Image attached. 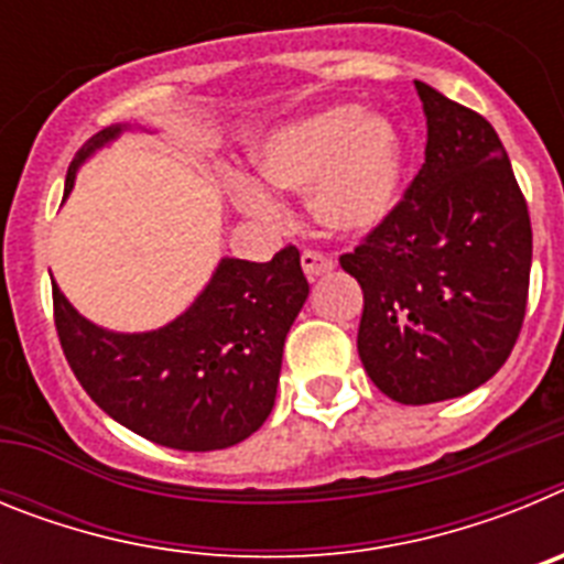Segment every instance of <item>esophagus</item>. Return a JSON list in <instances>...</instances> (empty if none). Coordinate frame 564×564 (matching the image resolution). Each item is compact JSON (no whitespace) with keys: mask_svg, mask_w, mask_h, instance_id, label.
I'll return each mask as SVG.
<instances>
[{"mask_svg":"<svg viewBox=\"0 0 564 564\" xmlns=\"http://www.w3.org/2000/svg\"><path fill=\"white\" fill-rule=\"evenodd\" d=\"M302 268H305V273L311 279L325 276V273L333 271V259L325 257V253H318V251H311V248H305V251H302Z\"/></svg>","mask_w":564,"mask_h":564,"instance_id":"34e87169","label":"esophagus"}]
</instances>
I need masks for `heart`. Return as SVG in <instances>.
<instances>
[{
  "instance_id": "b5f03b06",
  "label": "heart",
  "mask_w": 564,
  "mask_h": 564,
  "mask_svg": "<svg viewBox=\"0 0 564 564\" xmlns=\"http://www.w3.org/2000/svg\"><path fill=\"white\" fill-rule=\"evenodd\" d=\"M257 177L282 192L311 194V212L336 234H364L392 212L401 183V138L381 115L352 104L327 107L273 129L251 149ZM231 200L259 220H279L282 206L265 186L231 172Z\"/></svg>"
}]
</instances>
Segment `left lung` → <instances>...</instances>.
<instances>
[{
  "label": "left lung",
  "mask_w": 564,
  "mask_h": 564,
  "mask_svg": "<svg viewBox=\"0 0 564 564\" xmlns=\"http://www.w3.org/2000/svg\"><path fill=\"white\" fill-rule=\"evenodd\" d=\"M426 161L341 268L358 279V356L398 403L460 398L514 350L531 276V217L495 127L415 82Z\"/></svg>",
  "instance_id": "1"
}]
</instances>
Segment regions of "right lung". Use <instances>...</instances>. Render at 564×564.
<instances>
[{"label":"right lung","instance_id":"1","mask_svg":"<svg viewBox=\"0 0 564 564\" xmlns=\"http://www.w3.org/2000/svg\"><path fill=\"white\" fill-rule=\"evenodd\" d=\"M123 129H101L78 149L64 194L89 154ZM307 291L296 246H288L271 262L220 259L192 307L158 330H104L58 285L53 313L67 364L109 417L158 446L214 452L246 441L271 415L282 347Z\"/></svg>","mask_w":564,"mask_h":564}]
</instances>
